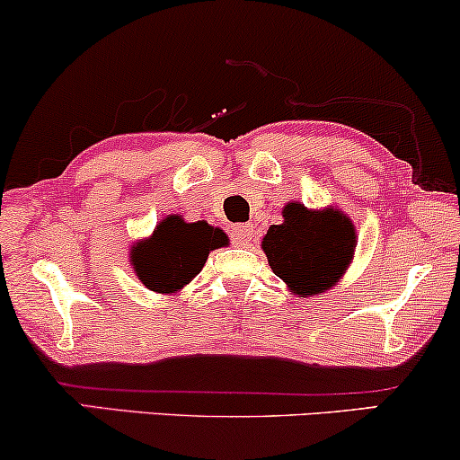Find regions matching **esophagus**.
I'll return each instance as SVG.
<instances>
[{
	"instance_id": "esophagus-1",
	"label": "esophagus",
	"mask_w": 460,
	"mask_h": 460,
	"mask_svg": "<svg viewBox=\"0 0 460 460\" xmlns=\"http://www.w3.org/2000/svg\"><path fill=\"white\" fill-rule=\"evenodd\" d=\"M231 237L235 240V244L248 246L252 240V226L251 225H235L234 229H231Z\"/></svg>"
}]
</instances>
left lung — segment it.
I'll return each mask as SVG.
<instances>
[{
    "label": "left lung",
    "mask_w": 460,
    "mask_h": 460,
    "mask_svg": "<svg viewBox=\"0 0 460 460\" xmlns=\"http://www.w3.org/2000/svg\"><path fill=\"white\" fill-rule=\"evenodd\" d=\"M357 229L341 209H309L298 200L283 208V223L272 225L261 248L272 272L298 294L318 296L335 288L355 257Z\"/></svg>",
    "instance_id": "obj_1"
}]
</instances>
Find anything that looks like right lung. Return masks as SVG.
<instances>
[{
	"label": "right lung",
	"instance_id": "1",
	"mask_svg": "<svg viewBox=\"0 0 460 460\" xmlns=\"http://www.w3.org/2000/svg\"><path fill=\"white\" fill-rule=\"evenodd\" d=\"M226 244L223 229L186 223L171 214L157 223L149 240L131 246V266L146 289L171 296L203 270L209 252Z\"/></svg>",
	"mask_w": 460,
	"mask_h": 460
}]
</instances>
